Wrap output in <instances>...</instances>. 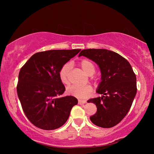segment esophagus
Wrapping results in <instances>:
<instances>
[{"instance_id": "1", "label": "esophagus", "mask_w": 154, "mask_h": 154, "mask_svg": "<svg viewBox=\"0 0 154 154\" xmlns=\"http://www.w3.org/2000/svg\"><path fill=\"white\" fill-rule=\"evenodd\" d=\"M78 103H79V105H83V104L86 103V100H79V101H78Z\"/></svg>"}]
</instances>
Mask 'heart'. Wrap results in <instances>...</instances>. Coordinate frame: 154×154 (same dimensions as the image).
I'll return each mask as SVG.
<instances>
[{
    "instance_id": "heart-1",
    "label": "heart",
    "mask_w": 154,
    "mask_h": 154,
    "mask_svg": "<svg viewBox=\"0 0 154 154\" xmlns=\"http://www.w3.org/2000/svg\"><path fill=\"white\" fill-rule=\"evenodd\" d=\"M82 66L85 73L88 75H92L95 72V66L92 62L88 60H83L80 62ZM72 65L69 62L64 64L60 69L58 75L61 82L66 84L69 83V73L71 71ZM66 92L69 95L75 96L79 99H84L88 98L92 92V88L90 85H71L67 88Z\"/></svg>"
}]
</instances>
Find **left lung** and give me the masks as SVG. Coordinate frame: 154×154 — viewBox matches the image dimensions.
Listing matches in <instances>:
<instances>
[{
    "label": "left lung",
    "mask_w": 154,
    "mask_h": 154,
    "mask_svg": "<svg viewBox=\"0 0 154 154\" xmlns=\"http://www.w3.org/2000/svg\"><path fill=\"white\" fill-rule=\"evenodd\" d=\"M98 65L101 82L96 92L101 97L91 98L97 107L90 117L96 126L109 128L119 124L128 113L137 94V78L131 65L118 53L104 49H88L80 52Z\"/></svg>",
    "instance_id": "1"
}]
</instances>
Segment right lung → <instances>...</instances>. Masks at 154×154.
I'll list each match as a JSON object with an SVG mask.
<instances>
[{
    "mask_svg": "<svg viewBox=\"0 0 154 154\" xmlns=\"http://www.w3.org/2000/svg\"><path fill=\"white\" fill-rule=\"evenodd\" d=\"M81 49H58L36 53L20 69L17 92L26 116L43 130H55L69 118L78 103L72 96L63 97L65 87L60 79V68Z\"/></svg>",
    "mask_w": 154,
    "mask_h": 154,
    "instance_id": "add662e5",
    "label": "right lung"
}]
</instances>
